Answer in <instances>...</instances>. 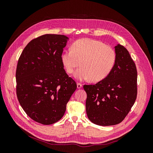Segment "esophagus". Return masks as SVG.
I'll use <instances>...</instances> for the list:
<instances>
[{"label":"esophagus","instance_id":"esophagus-1","mask_svg":"<svg viewBox=\"0 0 153 153\" xmlns=\"http://www.w3.org/2000/svg\"><path fill=\"white\" fill-rule=\"evenodd\" d=\"M76 85H77V88H78V89H80L81 87H82V84H80V83H77Z\"/></svg>","mask_w":153,"mask_h":153}]
</instances>
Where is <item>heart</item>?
<instances>
[{
  "label": "heart",
  "instance_id": "1",
  "mask_svg": "<svg viewBox=\"0 0 153 153\" xmlns=\"http://www.w3.org/2000/svg\"><path fill=\"white\" fill-rule=\"evenodd\" d=\"M116 61V53L110 46L99 40L84 38L76 41L72 49L63 51L61 61L66 72L75 73L79 80L91 79L94 82L103 80L112 70Z\"/></svg>",
  "mask_w": 153,
  "mask_h": 153
}]
</instances>
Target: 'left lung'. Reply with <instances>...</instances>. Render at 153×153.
<instances>
[{
  "label": "left lung",
  "instance_id": "1",
  "mask_svg": "<svg viewBox=\"0 0 153 153\" xmlns=\"http://www.w3.org/2000/svg\"><path fill=\"white\" fill-rule=\"evenodd\" d=\"M116 61L112 70L95 85H84L86 112L90 121L100 126L122 122L137 98V71L127 49L115 47Z\"/></svg>",
  "mask_w": 153,
  "mask_h": 153
}]
</instances>
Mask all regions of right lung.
I'll return each instance as SVG.
<instances>
[{"mask_svg":"<svg viewBox=\"0 0 153 153\" xmlns=\"http://www.w3.org/2000/svg\"><path fill=\"white\" fill-rule=\"evenodd\" d=\"M69 38L45 34L27 44L18 59L16 71V95L32 120L45 125L61 119L66 104L76 89L61 61Z\"/></svg>","mask_w":153,"mask_h":153,"instance_id":"add662e5","label":"right lung"}]
</instances>
